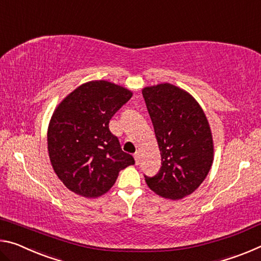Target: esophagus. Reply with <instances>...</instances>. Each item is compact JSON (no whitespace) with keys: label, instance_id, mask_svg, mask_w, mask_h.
Instances as JSON below:
<instances>
[{"label":"esophagus","instance_id":"1","mask_svg":"<svg viewBox=\"0 0 261 261\" xmlns=\"http://www.w3.org/2000/svg\"><path fill=\"white\" fill-rule=\"evenodd\" d=\"M134 156H135V161H136V163H137V165H138V163L140 162V156H141V155H140V152H136Z\"/></svg>","mask_w":261,"mask_h":261}]
</instances>
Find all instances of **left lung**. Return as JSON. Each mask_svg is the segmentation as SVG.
I'll return each instance as SVG.
<instances>
[{"label":"left lung","instance_id":"8db88e82","mask_svg":"<svg viewBox=\"0 0 261 261\" xmlns=\"http://www.w3.org/2000/svg\"><path fill=\"white\" fill-rule=\"evenodd\" d=\"M161 154L162 166L148 188L166 199L178 200L199 188L214 160L211 126L197 100L169 83L143 88Z\"/></svg>","mask_w":261,"mask_h":261}]
</instances>
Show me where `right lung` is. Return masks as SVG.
Listing matches in <instances>:
<instances>
[{
	"instance_id": "right-lung-1",
	"label": "right lung",
	"mask_w": 261,
	"mask_h": 261,
	"mask_svg": "<svg viewBox=\"0 0 261 261\" xmlns=\"http://www.w3.org/2000/svg\"><path fill=\"white\" fill-rule=\"evenodd\" d=\"M127 88L107 81L82 84L57 105L48 125L50 163L70 191L86 198L105 194L118 173L135 163L109 130V121L131 99Z\"/></svg>"
}]
</instances>
